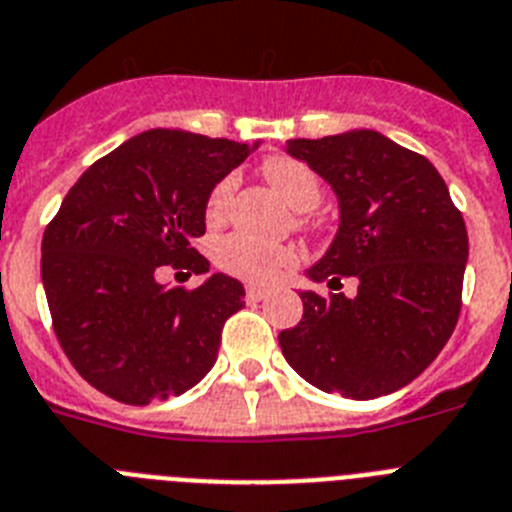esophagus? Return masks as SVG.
<instances>
[{"label": "esophagus", "mask_w": 512, "mask_h": 512, "mask_svg": "<svg viewBox=\"0 0 512 512\" xmlns=\"http://www.w3.org/2000/svg\"><path fill=\"white\" fill-rule=\"evenodd\" d=\"M268 296V289H260V286H247V302H263Z\"/></svg>", "instance_id": "esophagus-1"}]
</instances>
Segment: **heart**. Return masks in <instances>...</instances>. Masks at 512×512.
Returning <instances> with one entry per match:
<instances>
[{
	"instance_id": "heart-1",
	"label": "heart",
	"mask_w": 512,
	"mask_h": 512,
	"mask_svg": "<svg viewBox=\"0 0 512 512\" xmlns=\"http://www.w3.org/2000/svg\"><path fill=\"white\" fill-rule=\"evenodd\" d=\"M263 174L268 182L281 192V197L291 208L296 210H312L322 200V184L317 174L309 169L307 163L296 161L289 156H273L263 163ZM236 192V176H221L208 197H205V221L210 226H221L229 218L231 203H234ZM302 226H307L309 218H299ZM216 263L223 273L234 278H242L247 283H273L289 273L299 263V252L291 244H268L260 239H252L247 234H229L218 239Z\"/></svg>"
}]
</instances>
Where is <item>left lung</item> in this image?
<instances>
[{"label": "left lung", "instance_id": "obj_1", "mask_svg": "<svg viewBox=\"0 0 512 512\" xmlns=\"http://www.w3.org/2000/svg\"><path fill=\"white\" fill-rule=\"evenodd\" d=\"M336 190L341 229L307 276L360 281L357 296L302 291L299 325L281 330L286 362L325 393L367 401L409 385L453 336L468 234L442 176L380 132L289 140Z\"/></svg>", "mask_w": 512, "mask_h": 512}]
</instances>
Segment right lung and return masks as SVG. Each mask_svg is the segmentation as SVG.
Masks as SVG:
<instances>
[{
  "mask_svg": "<svg viewBox=\"0 0 512 512\" xmlns=\"http://www.w3.org/2000/svg\"><path fill=\"white\" fill-rule=\"evenodd\" d=\"M226 137L150 130L98 158L41 242V278L57 341L103 395L145 406L182 395L216 364L244 286L216 273L197 289H161L158 270L205 273L210 187L247 158Z\"/></svg>",
  "mask_w": 512,
  "mask_h": 512,
  "instance_id": "1",
  "label": "right lung"
}]
</instances>
